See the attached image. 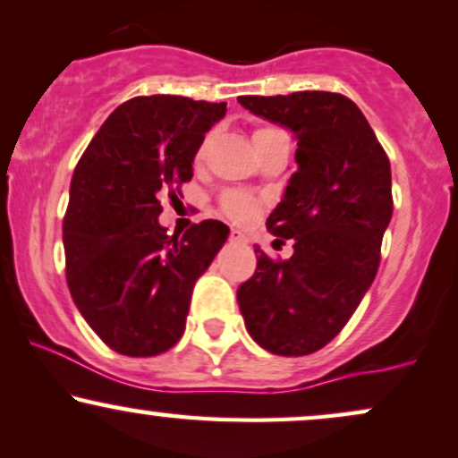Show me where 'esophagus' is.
Masks as SVG:
<instances>
[{
  "label": "esophagus",
  "instance_id": "34e87169",
  "mask_svg": "<svg viewBox=\"0 0 458 458\" xmlns=\"http://www.w3.org/2000/svg\"><path fill=\"white\" fill-rule=\"evenodd\" d=\"M230 241H236V243H245V234L241 230H230Z\"/></svg>",
  "mask_w": 458,
  "mask_h": 458
}]
</instances>
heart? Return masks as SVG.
<instances>
[{"label":"heart","instance_id":"b5f03b06","mask_svg":"<svg viewBox=\"0 0 458 458\" xmlns=\"http://www.w3.org/2000/svg\"><path fill=\"white\" fill-rule=\"evenodd\" d=\"M273 131H279L275 128H258L253 131V139H262V136L267 134H273ZM208 140H211V136H207L205 140H202V145L198 147V153H196V162H200L202 157H205L207 153V147H208ZM222 207L224 211L230 215V217L239 219V222H247V219H251L253 215H256V200H253L251 196L243 194V191H228V194L222 196Z\"/></svg>","mask_w":458,"mask_h":458}]
</instances>
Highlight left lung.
I'll return each instance as SVG.
<instances>
[{
    "instance_id": "obj_1",
    "label": "left lung",
    "mask_w": 458,
    "mask_h": 458,
    "mask_svg": "<svg viewBox=\"0 0 458 458\" xmlns=\"http://www.w3.org/2000/svg\"><path fill=\"white\" fill-rule=\"evenodd\" d=\"M239 102L294 134L299 170L267 219L268 233L294 241V253L271 260L256 247V273L236 299L260 348L305 356L337 337L376 279L393 217L390 162L365 114L341 93Z\"/></svg>"
}]
</instances>
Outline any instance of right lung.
<instances>
[{
    "instance_id": "add662e5",
    "label": "right lung",
    "mask_w": 458,
    "mask_h": 458,
    "mask_svg": "<svg viewBox=\"0 0 458 458\" xmlns=\"http://www.w3.org/2000/svg\"><path fill=\"white\" fill-rule=\"evenodd\" d=\"M225 102L131 98L104 121L76 164L64 217L65 277L74 305L110 350L157 356L185 330L196 279L228 239L217 219L168 234L159 191L194 176L205 134Z\"/></svg>"
}]
</instances>
